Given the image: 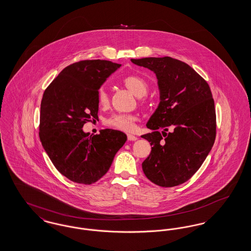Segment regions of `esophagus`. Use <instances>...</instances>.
I'll use <instances>...</instances> for the list:
<instances>
[{"mask_svg": "<svg viewBox=\"0 0 251 251\" xmlns=\"http://www.w3.org/2000/svg\"><path fill=\"white\" fill-rule=\"evenodd\" d=\"M128 140L135 141V140H137V137L135 135H132V134H128Z\"/></svg>", "mask_w": 251, "mask_h": 251, "instance_id": "esophagus-1", "label": "esophagus"}]
</instances>
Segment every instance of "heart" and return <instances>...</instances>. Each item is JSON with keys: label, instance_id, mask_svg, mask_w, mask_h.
<instances>
[{"label": "heart", "instance_id": "b5f03b06", "mask_svg": "<svg viewBox=\"0 0 251 251\" xmlns=\"http://www.w3.org/2000/svg\"><path fill=\"white\" fill-rule=\"evenodd\" d=\"M123 84L136 97H143L149 89L148 82L139 75L129 74L122 79ZM98 101L100 105H105L108 102V94L104 86L100 87L98 91ZM137 118L134 115H113L107 120L109 126L120 131H131L134 128V123Z\"/></svg>", "mask_w": 251, "mask_h": 251}]
</instances>
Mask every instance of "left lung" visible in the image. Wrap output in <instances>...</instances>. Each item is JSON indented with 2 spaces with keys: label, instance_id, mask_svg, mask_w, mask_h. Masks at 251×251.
Segmentation results:
<instances>
[{
  "label": "left lung",
  "instance_id": "left-lung-1",
  "mask_svg": "<svg viewBox=\"0 0 251 251\" xmlns=\"http://www.w3.org/2000/svg\"><path fill=\"white\" fill-rule=\"evenodd\" d=\"M154 72L160 102L147 123L151 152L142 163L146 177L162 187L185 182L201 167L215 139V102L201 76L171 57L131 59ZM165 136V139L162 136Z\"/></svg>",
  "mask_w": 251,
  "mask_h": 251
}]
</instances>
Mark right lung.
I'll use <instances>...</instances> for the list:
<instances>
[{"instance_id":"1","label":"right lung","mask_w":251,"mask_h":251,"mask_svg":"<svg viewBox=\"0 0 251 251\" xmlns=\"http://www.w3.org/2000/svg\"><path fill=\"white\" fill-rule=\"evenodd\" d=\"M120 64L84 60L65 68L45 90L40 105L39 138L50 161L74 182L91 184L111 167L127 141L122 131L105 129L90 135L83 130L98 117V91Z\"/></svg>"}]
</instances>
